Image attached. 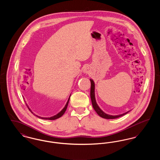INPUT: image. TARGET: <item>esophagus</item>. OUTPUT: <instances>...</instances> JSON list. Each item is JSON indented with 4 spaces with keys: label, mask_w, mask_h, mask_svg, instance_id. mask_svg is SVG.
<instances>
[{
    "label": "esophagus",
    "mask_w": 160,
    "mask_h": 160,
    "mask_svg": "<svg viewBox=\"0 0 160 160\" xmlns=\"http://www.w3.org/2000/svg\"><path fill=\"white\" fill-rule=\"evenodd\" d=\"M83 72L84 73H88L89 72V69L88 68H84L83 70Z\"/></svg>",
    "instance_id": "esophagus-1"
}]
</instances>
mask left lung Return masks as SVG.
<instances>
[{
    "label": "left lung",
    "mask_w": 160,
    "mask_h": 160,
    "mask_svg": "<svg viewBox=\"0 0 160 160\" xmlns=\"http://www.w3.org/2000/svg\"><path fill=\"white\" fill-rule=\"evenodd\" d=\"M91 81V98L92 104V106L93 108H94V110H95V112H97V113L99 115L100 117L104 118V119H116L118 118L121 116H122L125 114H127V113H128L129 111L124 113L123 114H119V115H110V114H106V113H104L98 106L97 102H96V99H95V83L93 82V80L92 79H90Z\"/></svg>",
    "instance_id": "left-lung-1"
}]
</instances>
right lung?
Returning a JSON list of instances; mask_svg holds the SVG:
<instances>
[{"label": "right lung", "instance_id": "1", "mask_svg": "<svg viewBox=\"0 0 160 160\" xmlns=\"http://www.w3.org/2000/svg\"><path fill=\"white\" fill-rule=\"evenodd\" d=\"M70 97H71V96H69L68 99V101H67V102L66 105H65V107H64V108L61 110V112H60L59 113H58L56 115H54L53 116H52V117H50V118H42V117L38 116L37 115H36V116H37V117L39 118H41V119H46V120H55V119H58V118H61V116L65 113V111H66V110H67V107H68V105ZM26 105H27V104H26ZM28 108H29V107H28ZM29 110H30V109H29ZM32 113L33 114V112H32ZM34 114V115H35V114Z\"/></svg>", "mask_w": 160, "mask_h": 160}]
</instances>
